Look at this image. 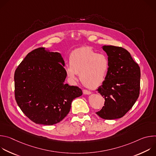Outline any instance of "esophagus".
<instances>
[{
  "mask_svg": "<svg viewBox=\"0 0 156 156\" xmlns=\"http://www.w3.org/2000/svg\"><path fill=\"white\" fill-rule=\"evenodd\" d=\"M83 93L84 94H91V91L86 90H83Z\"/></svg>",
  "mask_w": 156,
  "mask_h": 156,
  "instance_id": "1",
  "label": "esophagus"
}]
</instances>
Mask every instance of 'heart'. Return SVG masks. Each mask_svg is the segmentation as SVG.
Masks as SVG:
<instances>
[{"instance_id": "1", "label": "heart", "mask_w": 156, "mask_h": 156, "mask_svg": "<svg viewBox=\"0 0 156 156\" xmlns=\"http://www.w3.org/2000/svg\"><path fill=\"white\" fill-rule=\"evenodd\" d=\"M69 64L65 67L68 77L75 80L79 74L83 85L94 88L104 81L109 70L110 61L105 54H98L90 47H83L70 53Z\"/></svg>"}]
</instances>
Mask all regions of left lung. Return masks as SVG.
<instances>
[{
    "label": "left lung",
    "mask_w": 156,
    "mask_h": 156,
    "mask_svg": "<svg viewBox=\"0 0 156 156\" xmlns=\"http://www.w3.org/2000/svg\"><path fill=\"white\" fill-rule=\"evenodd\" d=\"M102 49L108 55L110 66L104 81L98 89L105 103L96 114L105 120L120 119L139 97L140 68L125 49L114 46H104Z\"/></svg>",
    "instance_id": "obj_1"
}]
</instances>
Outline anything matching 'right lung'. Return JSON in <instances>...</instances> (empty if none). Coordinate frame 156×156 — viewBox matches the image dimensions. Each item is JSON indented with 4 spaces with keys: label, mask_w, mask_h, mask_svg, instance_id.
Listing matches in <instances>:
<instances>
[{
    "label": "right lung",
    "mask_w": 156,
    "mask_h": 156,
    "mask_svg": "<svg viewBox=\"0 0 156 156\" xmlns=\"http://www.w3.org/2000/svg\"><path fill=\"white\" fill-rule=\"evenodd\" d=\"M64 65L59 53L39 48L28 53L15 72V100L35 123L60 122L69 113L72 101L83 94L78 86L64 84Z\"/></svg>",
    "instance_id": "1"
}]
</instances>
